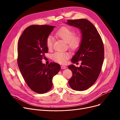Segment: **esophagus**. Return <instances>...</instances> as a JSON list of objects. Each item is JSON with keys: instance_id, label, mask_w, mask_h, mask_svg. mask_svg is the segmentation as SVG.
<instances>
[{"instance_id": "esophagus-1", "label": "esophagus", "mask_w": 120, "mask_h": 120, "mask_svg": "<svg viewBox=\"0 0 120 120\" xmlns=\"http://www.w3.org/2000/svg\"><path fill=\"white\" fill-rule=\"evenodd\" d=\"M61 68L62 69H65L66 68V66H61Z\"/></svg>"}]
</instances>
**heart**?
<instances>
[{
    "label": "heart",
    "mask_w": 120,
    "mask_h": 120,
    "mask_svg": "<svg viewBox=\"0 0 120 120\" xmlns=\"http://www.w3.org/2000/svg\"><path fill=\"white\" fill-rule=\"evenodd\" d=\"M75 31L68 27H62L55 33L57 37L67 43L68 48L72 52L77 51L80 48L82 38L79 35H75ZM46 46L48 49L51 50L53 47V38L51 35L48 36L46 39ZM70 54L67 52H56L52 54V59L58 63L64 64L70 58Z\"/></svg>",
    "instance_id": "heart-1"
}]
</instances>
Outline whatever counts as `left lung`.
I'll return each instance as SVG.
<instances>
[{
    "label": "left lung",
    "instance_id": "8db88e82",
    "mask_svg": "<svg viewBox=\"0 0 120 120\" xmlns=\"http://www.w3.org/2000/svg\"><path fill=\"white\" fill-rule=\"evenodd\" d=\"M67 24L81 30L82 41L78 50L71 59L75 64L82 61L80 67L68 66L72 76L68 80L72 89L77 91L86 90L98 79L104 59V47L101 37L95 26L86 19H69Z\"/></svg>",
    "mask_w": 120,
    "mask_h": 120
}]
</instances>
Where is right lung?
I'll use <instances>...</instances> for the list:
<instances>
[{
  "label": "right lung",
  "instance_id": "obj_1",
  "mask_svg": "<svg viewBox=\"0 0 120 120\" xmlns=\"http://www.w3.org/2000/svg\"><path fill=\"white\" fill-rule=\"evenodd\" d=\"M54 26L31 25L25 29L17 45V64L28 86L37 93L49 91L52 86L53 77L60 70V66L51 62L42 64L48 52L46 39Z\"/></svg>",
  "mask_w": 120,
  "mask_h": 120
}]
</instances>
